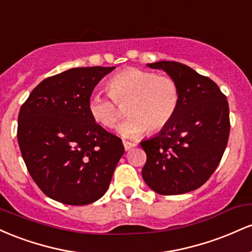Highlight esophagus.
<instances>
[{"instance_id": "34e87169", "label": "esophagus", "mask_w": 252, "mask_h": 252, "mask_svg": "<svg viewBox=\"0 0 252 252\" xmlns=\"http://www.w3.org/2000/svg\"><path fill=\"white\" fill-rule=\"evenodd\" d=\"M123 144H124V149H126V150H130V149L134 148V147L136 146V143L128 142V141H123Z\"/></svg>"}]
</instances>
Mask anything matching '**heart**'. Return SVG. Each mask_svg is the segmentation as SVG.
Returning a JSON list of instances; mask_svg holds the SVG:
<instances>
[{
	"label": "heart",
	"mask_w": 252,
	"mask_h": 252,
	"mask_svg": "<svg viewBox=\"0 0 252 252\" xmlns=\"http://www.w3.org/2000/svg\"><path fill=\"white\" fill-rule=\"evenodd\" d=\"M110 96L92 94L88 100L90 116L104 128H114L123 116L126 105L129 118L118 131L123 137L135 138L146 132L162 130L174 117L180 100L178 84L169 76L128 67L118 72L106 83Z\"/></svg>",
	"instance_id": "1"
}]
</instances>
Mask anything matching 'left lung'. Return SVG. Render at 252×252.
<instances>
[{
	"instance_id": "obj_1",
	"label": "left lung",
	"mask_w": 252,
	"mask_h": 252,
	"mask_svg": "<svg viewBox=\"0 0 252 252\" xmlns=\"http://www.w3.org/2000/svg\"><path fill=\"white\" fill-rule=\"evenodd\" d=\"M147 66L175 80L180 100L173 120L141 142L147 154L142 178L158 194H184L202 186L220 162L230 134L228 103L213 80L189 66L176 62Z\"/></svg>"
}]
</instances>
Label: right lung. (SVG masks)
Returning a JSON list of instances; mask_svg holds the SVG:
<instances>
[{
	"label": "right lung",
	"mask_w": 252,
	"mask_h": 252,
	"mask_svg": "<svg viewBox=\"0 0 252 252\" xmlns=\"http://www.w3.org/2000/svg\"><path fill=\"white\" fill-rule=\"evenodd\" d=\"M115 67H76L46 78L20 109L17 141L39 189L66 205H88L109 189L122 140L90 116L88 100Z\"/></svg>",
	"instance_id": "obj_1"
}]
</instances>
